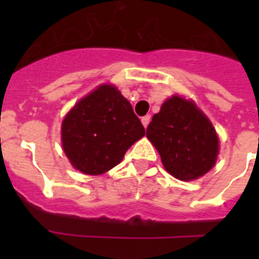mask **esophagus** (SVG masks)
<instances>
[{
    "instance_id": "esophagus-1",
    "label": "esophagus",
    "mask_w": 259,
    "mask_h": 259,
    "mask_svg": "<svg viewBox=\"0 0 259 259\" xmlns=\"http://www.w3.org/2000/svg\"><path fill=\"white\" fill-rule=\"evenodd\" d=\"M141 122H142V125H144V127H148V125H149V122H150V115H145V117H142L141 118Z\"/></svg>"
}]
</instances>
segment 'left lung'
<instances>
[{
    "instance_id": "obj_1",
    "label": "left lung",
    "mask_w": 259,
    "mask_h": 259,
    "mask_svg": "<svg viewBox=\"0 0 259 259\" xmlns=\"http://www.w3.org/2000/svg\"><path fill=\"white\" fill-rule=\"evenodd\" d=\"M162 165L173 177L191 181L217 162L219 138L212 123L195 102L179 95L166 99L146 129Z\"/></svg>"
}]
</instances>
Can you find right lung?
Segmentation results:
<instances>
[{
    "mask_svg": "<svg viewBox=\"0 0 259 259\" xmlns=\"http://www.w3.org/2000/svg\"><path fill=\"white\" fill-rule=\"evenodd\" d=\"M144 136L130 102L113 84H101L82 98L62 123L64 153L75 169L93 176L118 165Z\"/></svg>",
    "mask_w": 259,
    "mask_h": 259,
    "instance_id": "obj_1",
    "label": "right lung"
}]
</instances>
